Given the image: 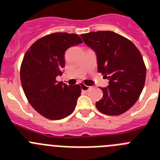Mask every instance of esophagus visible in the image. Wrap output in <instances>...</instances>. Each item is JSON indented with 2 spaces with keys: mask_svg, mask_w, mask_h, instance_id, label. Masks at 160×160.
Returning a JSON list of instances; mask_svg holds the SVG:
<instances>
[{
  "mask_svg": "<svg viewBox=\"0 0 160 160\" xmlns=\"http://www.w3.org/2000/svg\"><path fill=\"white\" fill-rule=\"evenodd\" d=\"M90 88H91L90 87L86 86V85H84V84H81V89H82V91H86V92H87V91H88V90H90Z\"/></svg>",
  "mask_w": 160,
  "mask_h": 160,
  "instance_id": "esophagus-1",
  "label": "esophagus"
}]
</instances>
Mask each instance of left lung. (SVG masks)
I'll use <instances>...</instances> for the list:
<instances>
[{"instance_id":"8db88e82","label":"left lung","mask_w":160,"mask_h":160,"mask_svg":"<svg viewBox=\"0 0 160 160\" xmlns=\"http://www.w3.org/2000/svg\"><path fill=\"white\" fill-rule=\"evenodd\" d=\"M81 37L95 52L98 73L109 80L108 87L101 88L103 96L96 107L107 115L123 114L136 102L145 84L147 69L141 53L132 42L112 31Z\"/></svg>"}]
</instances>
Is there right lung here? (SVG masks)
<instances>
[{
  "mask_svg": "<svg viewBox=\"0 0 160 160\" xmlns=\"http://www.w3.org/2000/svg\"><path fill=\"white\" fill-rule=\"evenodd\" d=\"M80 43L78 35L54 32L36 41L24 56L20 72L24 93L35 111L48 119L64 118L75 109L81 87L56 78L62 74L66 49Z\"/></svg>",
  "mask_w": 160,
  "mask_h": 160,
  "instance_id": "obj_1",
  "label": "right lung"
}]
</instances>
